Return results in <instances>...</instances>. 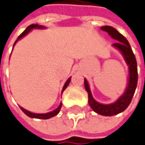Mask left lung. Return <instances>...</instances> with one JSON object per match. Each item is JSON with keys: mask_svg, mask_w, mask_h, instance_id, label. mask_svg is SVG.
<instances>
[{"mask_svg": "<svg viewBox=\"0 0 145 145\" xmlns=\"http://www.w3.org/2000/svg\"><path fill=\"white\" fill-rule=\"evenodd\" d=\"M101 30L106 31L113 39L117 40V42L113 44V46H114L119 50H120V52L123 54L125 57L127 65H129V76L128 86L124 95L121 97H120L117 101H115L111 105H102V104L98 103L97 101H95L91 95L89 86L86 79H85V88L88 93L89 105L91 107V109L101 115L113 116L125 110L132 100V98L135 95V92L137 87V83H138L137 62H136L135 54L133 53V50L129 46V41L123 35H121L116 29L109 25L102 26Z\"/></svg>", "mask_w": 145, "mask_h": 145, "instance_id": "left-lung-1", "label": "left lung"}]
</instances>
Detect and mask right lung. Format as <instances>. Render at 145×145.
Masks as SVG:
<instances>
[{
  "mask_svg": "<svg viewBox=\"0 0 145 145\" xmlns=\"http://www.w3.org/2000/svg\"><path fill=\"white\" fill-rule=\"evenodd\" d=\"M35 28H39V29H42V28H44V26H42V25H37V24H32V25H29L22 33L20 34V35L18 36V38H17V40H16V42L14 43V46H15V44L16 43V41L17 40H19L20 39H21L23 36H25V35H27V34L29 33L32 29H35ZM70 82H71V78H69L68 80H67V81L65 82V86L63 87V89H62V92L66 89V87L68 86V85L70 84ZM61 105H62V104L60 103V105H59V107L56 109V110H55L54 111L52 112H50V113H46V114H34V113H31V112L28 111V110H25V109H23L22 107H20V109H21V110L24 112L27 116H29V117H31V118H35V119H42V120H47V119H50V118H51V117H53V116H55V115H56L58 113L60 110V108H61Z\"/></svg>",
  "mask_w": 145,
  "mask_h": 145,
  "instance_id": "1",
  "label": "right lung"
}]
</instances>
